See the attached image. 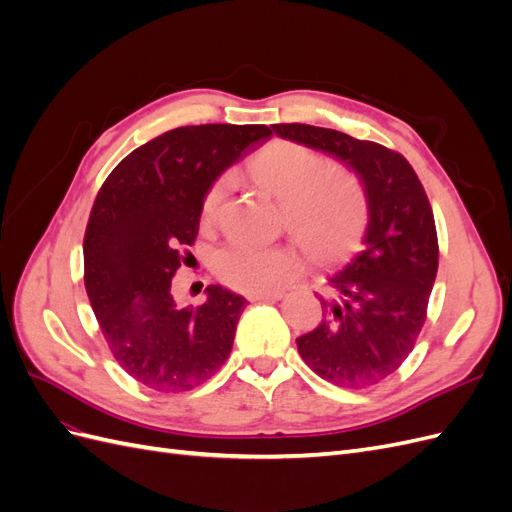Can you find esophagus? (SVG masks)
<instances>
[{
	"label": "esophagus",
	"mask_w": 512,
	"mask_h": 512,
	"mask_svg": "<svg viewBox=\"0 0 512 512\" xmlns=\"http://www.w3.org/2000/svg\"><path fill=\"white\" fill-rule=\"evenodd\" d=\"M247 299L250 301H282L284 292H254V294H247Z\"/></svg>",
	"instance_id": "34e87169"
}]
</instances>
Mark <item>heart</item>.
I'll use <instances>...</instances> for the list:
<instances>
[{"instance_id": "b5f03b06", "label": "heart", "mask_w": 512, "mask_h": 512, "mask_svg": "<svg viewBox=\"0 0 512 512\" xmlns=\"http://www.w3.org/2000/svg\"><path fill=\"white\" fill-rule=\"evenodd\" d=\"M247 173L262 192L282 203L284 224L320 267L348 262L365 239L369 198L359 175L346 166H324L314 149L271 141L247 160ZM222 200V183L209 190L203 215L211 222ZM301 258L292 247L228 245L213 256L220 280L241 292H271L297 280Z\"/></svg>"}]
</instances>
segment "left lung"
Returning a JSON list of instances; mask_svg holds the SVG:
<instances>
[{
  "label": "left lung",
  "mask_w": 512,
  "mask_h": 512,
  "mask_svg": "<svg viewBox=\"0 0 512 512\" xmlns=\"http://www.w3.org/2000/svg\"><path fill=\"white\" fill-rule=\"evenodd\" d=\"M275 134L331 153L361 177L369 198L365 250L318 297L324 320L297 339L301 359L344 389H367L408 359L438 273V232L423 183L401 153L350 134L275 123Z\"/></svg>",
  "instance_id": "left-lung-1"
}]
</instances>
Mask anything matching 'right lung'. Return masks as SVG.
Masks as SVG:
<instances>
[{
    "mask_svg": "<svg viewBox=\"0 0 512 512\" xmlns=\"http://www.w3.org/2000/svg\"><path fill=\"white\" fill-rule=\"evenodd\" d=\"M271 134L232 123L164 132L123 158L94 200L87 297L115 361L151 391H192L228 359L247 301L211 284L203 305L179 307L170 280L196 241L213 181Z\"/></svg>",
    "mask_w": 512,
    "mask_h": 512,
    "instance_id": "1",
    "label": "right lung"
}]
</instances>
